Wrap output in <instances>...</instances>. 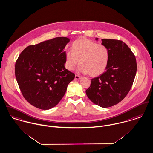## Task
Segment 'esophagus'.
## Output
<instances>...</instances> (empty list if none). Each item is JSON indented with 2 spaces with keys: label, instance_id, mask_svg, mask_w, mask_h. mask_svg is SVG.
<instances>
[{
  "label": "esophagus",
  "instance_id": "esophagus-1",
  "mask_svg": "<svg viewBox=\"0 0 153 153\" xmlns=\"http://www.w3.org/2000/svg\"><path fill=\"white\" fill-rule=\"evenodd\" d=\"M81 76H79V75H75V78L76 79H81Z\"/></svg>",
  "mask_w": 153,
  "mask_h": 153
}]
</instances>
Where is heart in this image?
I'll return each mask as SVG.
<instances>
[{
	"label": "heart",
	"instance_id": "obj_1",
	"mask_svg": "<svg viewBox=\"0 0 153 153\" xmlns=\"http://www.w3.org/2000/svg\"><path fill=\"white\" fill-rule=\"evenodd\" d=\"M72 50L65 52V67L72 70L79 64V70L88 73L91 76H97L106 70L109 53L106 46L88 39L81 38L73 42Z\"/></svg>",
	"mask_w": 153,
	"mask_h": 153
}]
</instances>
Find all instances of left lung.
Returning a JSON list of instances; mask_svg holds the SVG:
<instances>
[{
	"label": "left lung",
	"instance_id": "1",
	"mask_svg": "<svg viewBox=\"0 0 153 153\" xmlns=\"http://www.w3.org/2000/svg\"><path fill=\"white\" fill-rule=\"evenodd\" d=\"M102 41L109 50L108 65L105 72L91 79L86 94L94 103L109 108L121 102L130 91L136 76L137 62L135 56L124 42L106 39Z\"/></svg>",
	"mask_w": 153,
	"mask_h": 153
}]
</instances>
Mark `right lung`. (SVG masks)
Here are the masks:
<instances>
[{"mask_svg":"<svg viewBox=\"0 0 153 153\" xmlns=\"http://www.w3.org/2000/svg\"><path fill=\"white\" fill-rule=\"evenodd\" d=\"M70 39L61 37L27 47L15 64L21 92L34 107L48 110L64 96L75 74L65 69L64 48Z\"/></svg>","mask_w":153,"mask_h":153,"instance_id":"1","label":"right lung"}]
</instances>
